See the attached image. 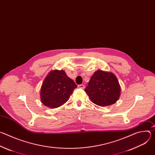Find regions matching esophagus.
<instances>
[{"instance_id":"34e87169","label":"esophagus","mask_w":155,"mask_h":155,"mask_svg":"<svg viewBox=\"0 0 155 155\" xmlns=\"http://www.w3.org/2000/svg\"><path fill=\"white\" fill-rule=\"evenodd\" d=\"M78 88H80V89H84V84H79V85H78Z\"/></svg>"}]
</instances>
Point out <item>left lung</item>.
I'll return each instance as SVG.
<instances>
[{"label":"left lung","mask_w":155,"mask_h":155,"mask_svg":"<svg viewBox=\"0 0 155 155\" xmlns=\"http://www.w3.org/2000/svg\"><path fill=\"white\" fill-rule=\"evenodd\" d=\"M84 91L91 102L104 107L112 105L119 99L121 88L113 73L98 70L91 77Z\"/></svg>","instance_id":"1"}]
</instances>
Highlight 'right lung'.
Here are the masks:
<instances>
[{
    "instance_id": "obj_1",
    "label": "right lung",
    "mask_w": 155,
    "mask_h": 155,
    "mask_svg": "<svg viewBox=\"0 0 155 155\" xmlns=\"http://www.w3.org/2000/svg\"><path fill=\"white\" fill-rule=\"evenodd\" d=\"M77 87L75 82L68 77L64 71H52L42 83L40 101L48 107H59L69 100Z\"/></svg>"
}]
</instances>
